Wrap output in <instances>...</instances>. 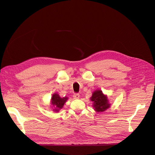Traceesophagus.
I'll return each mask as SVG.
<instances>
[{
    "label": "esophagus",
    "mask_w": 155,
    "mask_h": 155,
    "mask_svg": "<svg viewBox=\"0 0 155 155\" xmlns=\"http://www.w3.org/2000/svg\"><path fill=\"white\" fill-rule=\"evenodd\" d=\"M79 97H80V96H79V93H75V94H74V95H73V98L74 99H79Z\"/></svg>",
    "instance_id": "34e87169"
}]
</instances>
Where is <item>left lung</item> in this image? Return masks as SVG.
Segmentation results:
<instances>
[{"mask_svg": "<svg viewBox=\"0 0 155 155\" xmlns=\"http://www.w3.org/2000/svg\"><path fill=\"white\" fill-rule=\"evenodd\" d=\"M90 100L93 101V107L94 108V110L97 112H104L110 107L107 97L100 90L93 93Z\"/></svg>", "mask_w": 155, "mask_h": 155, "instance_id": "1", "label": "left lung"}]
</instances>
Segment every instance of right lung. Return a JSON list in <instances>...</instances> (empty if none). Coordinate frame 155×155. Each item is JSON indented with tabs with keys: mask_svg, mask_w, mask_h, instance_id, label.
<instances>
[{
	"mask_svg": "<svg viewBox=\"0 0 155 155\" xmlns=\"http://www.w3.org/2000/svg\"><path fill=\"white\" fill-rule=\"evenodd\" d=\"M68 100V97H60V96L57 93L53 94L51 99V105L53 106L54 111L56 112H59L60 109H61L65 103Z\"/></svg>",
	"mask_w": 155,
	"mask_h": 155,
	"instance_id": "1",
	"label": "right lung"
}]
</instances>
